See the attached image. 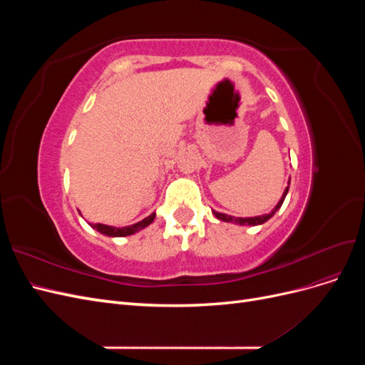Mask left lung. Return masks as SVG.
<instances>
[{
  "instance_id": "obj_1",
  "label": "left lung",
  "mask_w": 365,
  "mask_h": 365,
  "mask_svg": "<svg viewBox=\"0 0 365 365\" xmlns=\"http://www.w3.org/2000/svg\"><path fill=\"white\" fill-rule=\"evenodd\" d=\"M288 190H289V187H286L284 192H283V195H282V197H280L279 204L275 205L272 212H271V213H268V215L254 216V217H235V216H230V215H225V213H219V212H213V215H215L217 219L224 220V222H233V224H239V225H260V224H264V222H267L268 219H271V217L275 215V212H277V210L282 207V204H283V201H284L286 195H288Z\"/></svg>"
}]
</instances>
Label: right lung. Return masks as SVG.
I'll return each mask as SVG.
<instances>
[{
	"label": "right lung",
	"instance_id": "right-lung-1",
	"mask_svg": "<svg viewBox=\"0 0 365 365\" xmlns=\"http://www.w3.org/2000/svg\"><path fill=\"white\" fill-rule=\"evenodd\" d=\"M153 219H155V213H152L150 216L145 217L140 222L134 224V225H129V227H111V225H103V224H90L94 230H97L98 233H102L105 236L109 237H123V236H130V235H135L137 231L146 228L148 225H150L153 222Z\"/></svg>",
	"mask_w": 365,
	"mask_h": 365
}]
</instances>
